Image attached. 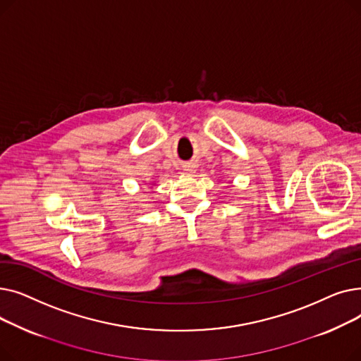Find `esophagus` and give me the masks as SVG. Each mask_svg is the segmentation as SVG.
Wrapping results in <instances>:
<instances>
[{
	"label": "esophagus",
	"instance_id": "obj_1",
	"mask_svg": "<svg viewBox=\"0 0 361 361\" xmlns=\"http://www.w3.org/2000/svg\"><path fill=\"white\" fill-rule=\"evenodd\" d=\"M183 171L185 174H195L196 173V165L193 162H187L183 165Z\"/></svg>",
	"mask_w": 361,
	"mask_h": 361
}]
</instances>
